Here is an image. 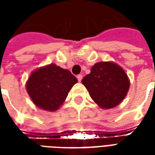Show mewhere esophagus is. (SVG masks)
Instances as JSON below:
<instances>
[{"label":"esophagus","instance_id":"1","mask_svg":"<svg viewBox=\"0 0 155 155\" xmlns=\"http://www.w3.org/2000/svg\"><path fill=\"white\" fill-rule=\"evenodd\" d=\"M76 77H77L78 81H79V82H81V81H82V78H83V76H82V74H78Z\"/></svg>","mask_w":155,"mask_h":155}]
</instances>
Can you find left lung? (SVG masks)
Returning a JSON list of instances; mask_svg holds the SVG:
<instances>
[{"mask_svg":"<svg viewBox=\"0 0 155 155\" xmlns=\"http://www.w3.org/2000/svg\"><path fill=\"white\" fill-rule=\"evenodd\" d=\"M82 84L92 100L103 109H110L122 102L130 88L126 73L112 62H99L84 76Z\"/></svg>","mask_w":155,"mask_h":155,"instance_id":"obj_1","label":"left lung"}]
</instances>
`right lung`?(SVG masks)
<instances>
[{"mask_svg":"<svg viewBox=\"0 0 155 155\" xmlns=\"http://www.w3.org/2000/svg\"><path fill=\"white\" fill-rule=\"evenodd\" d=\"M76 82L77 79L71 71L51 64L34 71L27 81L26 89L36 106L54 111L63 104Z\"/></svg>","mask_w":155,"mask_h":155,"instance_id":"add662e5","label":"right lung"}]
</instances>
